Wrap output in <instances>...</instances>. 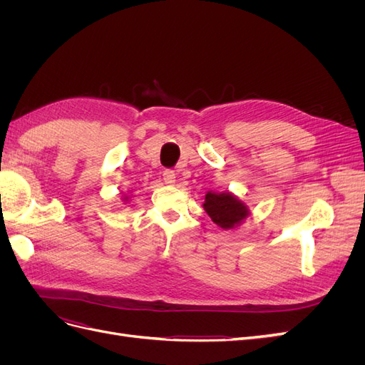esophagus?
<instances>
[{"label":"esophagus","instance_id":"34e87169","mask_svg":"<svg viewBox=\"0 0 365 365\" xmlns=\"http://www.w3.org/2000/svg\"><path fill=\"white\" fill-rule=\"evenodd\" d=\"M163 180L168 185H173L176 181V173L173 170H164L163 172Z\"/></svg>","mask_w":365,"mask_h":365}]
</instances>
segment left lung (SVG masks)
Here are the masks:
<instances>
[{
  "instance_id": "1",
  "label": "left lung",
  "mask_w": 365,
  "mask_h": 365,
  "mask_svg": "<svg viewBox=\"0 0 365 365\" xmlns=\"http://www.w3.org/2000/svg\"><path fill=\"white\" fill-rule=\"evenodd\" d=\"M204 210L212 217L213 222L224 230H233L239 227L250 215L245 202H242L231 192H207Z\"/></svg>"
}]
</instances>
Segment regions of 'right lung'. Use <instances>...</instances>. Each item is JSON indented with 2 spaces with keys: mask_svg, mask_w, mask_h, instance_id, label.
Here are the masks:
<instances>
[{
  "mask_svg": "<svg viewBox=\"0 0 365 365\" xmlns=\"http://www.w3.org/2000/svg\"><path fill=\"white\" fill-rule=\"evenodd\" d=\"M129 197H130V196H125V197H123V201H129Z\"/></svg>",
  "mask_w": 365,
  "mask_h": 365,
  "instance_id": "add662e5",
  "label": "right lung"
}]
</instances>
